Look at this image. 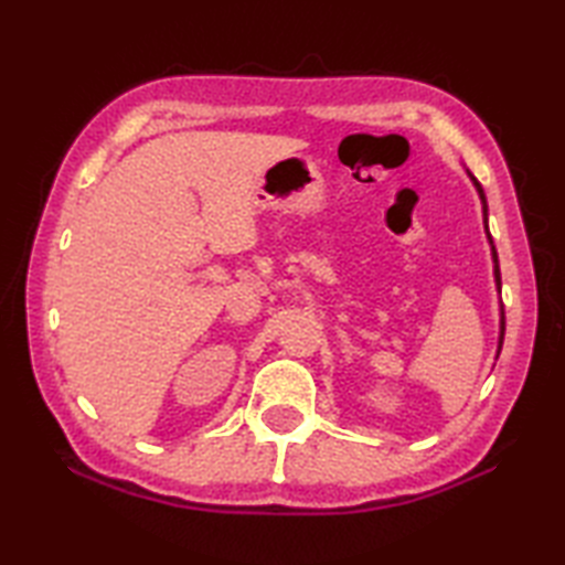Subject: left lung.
I'll use <instances>...</instances> for the list:
<instances>
[{
	"mask_svg": "<svg viewBox=\"0 0 565 565\" xmlns=\"http://www.w3.org/2000/svg\"><path fill=\"white\" fill-rule=\"evenodd\" d=\"M468 179H471L476 191H478V199H481V206H483V227H486V237H488V245H490V257H493V276H495V289L500 294V264H498V252H495V245H493V237H490V231H488V201H486V194H483V186L478 184V179L466 170ZM502 340H505V310H502V303H500V334H498V356H500V350H502Z\"/></svg>",
	"mask_w": 565,
	"mask_h": 565,
	"instance_id": "obj_1",
	"label": "left lung"
}]
</instances>
